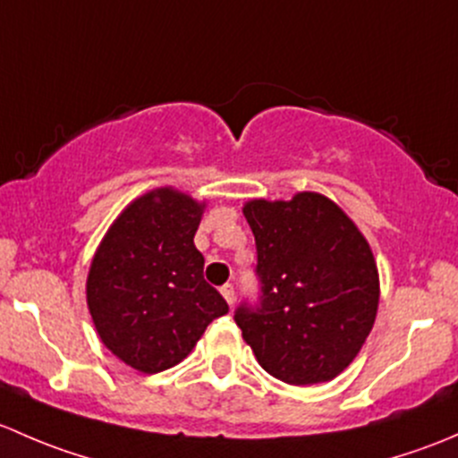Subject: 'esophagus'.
<instances>
[{
	"mask_svg": "<svg viewBox=\"0 0 458 458\" xmlns=\"http://www.w3.org/2000/svg\"><path fill=\"white\" fill-rule=\"evenodd\" d=\"M220 293H223V298L229 301V304H233V300H235V289H233V284H223L220 286Z\"/></svg>",
	"mask_w": 458,
	"mask_h": 458,
	"instance_id": "34e87169",
	"label": "esophagus"
}]
</instances>
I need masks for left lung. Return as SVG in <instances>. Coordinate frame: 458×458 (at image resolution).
I'll list each match as a JSON object with an SVG mask.
<instances>
[{"label": "left lung", "mask_w": 458, "mask_h": 458, "mask_svg": "<svg viewBox=\"0 0 458 458\" xmlns=\"http://www.w3.org/2000/svg\"><path fill=\"white\" fill-rule=\"evenodd\" d=\"M258 301L235 309L244 342L268 375L310 386L337 377L364 346L379 304L372 251L327 196L251 200Z\"/></svg>", "instance_id": "left-lung-1"}]
</instances>
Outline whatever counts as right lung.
I'll return each mask as SVG.
<instances>
[{"instance_id":"right-lung-1","label":"right lung","mask_w":458,"mask_h":458,"mask_svg":"<svg viewBox=\"0 0 458 458\" xmlns=\"http://www.w3.org/2000/svg\"><path fill=\"white\" fill-rule=\"evenodd\" d=\"M202 207L165 190L131 202L94 253L88 309L101 342L131 369L181 364L205 328L229 310L207 284L194 244Z\"/></svg>"}]
</instances>
